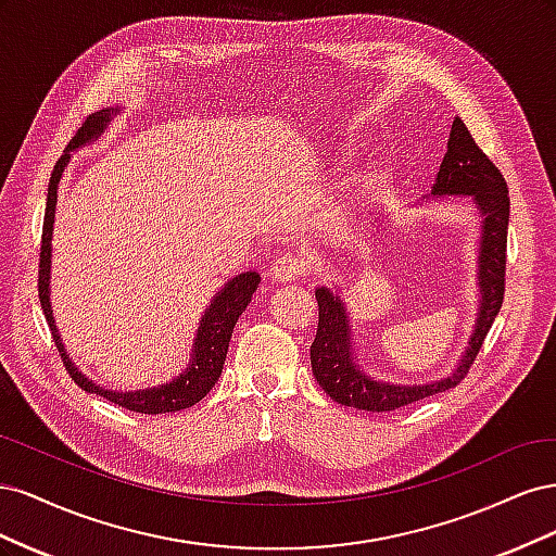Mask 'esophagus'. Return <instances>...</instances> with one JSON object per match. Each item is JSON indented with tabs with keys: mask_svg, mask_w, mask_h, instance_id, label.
I'll list each match as a JSON object with an SVG mask.
<instances>
[{
	"mask_svg": "<svg viewBox=\"0 0 556 556\" xmlns=\"http://www.w3.org/2000/svg\"><path fill=\"white\" fill-rule=\"evenodd\" d=\"M308 268V260L301 257V255H294V252H282V255H278L271 264V276L276 280H294L299 276H304Z\"/></svg>",
	"mask_w": 556,
	"mask_h": 556,
	"instance_id": "esophagus-1",
	"label": "esophagus"
}]
</instances>
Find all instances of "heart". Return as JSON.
Here are the masks:
<instances>
[{
  "instance_id": "b5f03b06",
  "label": "heart",
  "mask_w": 556,
  "mask_h": 556,
  "mask_svg": "<svg viewBox=\"0 0 556 556\" xmlns=\"http://www.w3.org/2000/svg\"><path fill=\"white\" fill-rule=\"evenodd\" d=\"M374 180H376V178H374V176H371V182H374Z\"/></svg>"
}]
</instances>
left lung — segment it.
Returning <instances> with one entry per match:
<instances>
[{"label": "left lung", "instance_id": "1", "mask_svg": "<svg viewBox=\"0 0 556 556\" xmlns=\"http://www.w3.org/2000/svg\"><path fill=\"white\" fill-rule=\"evenodd\" d=\"M431 194H459L470 197L478 204L482 220L480 241V292L482 304L478 313L476 331L464 357L452 376L431 384H390L374 380L359 371L352 357V341L348 329L345 306L339 296H333L327 288L315 290L317 299V333L311 345L313 376L319 387L341 406L357 410L387 413L408 406V403L422 401L427 396L441 394L450 387H457L473 366L478 352L484 343L486 331L492 329L501 311L503 294H506V248H508V217L510 197L508 185L498 166L486 157L480 146L470 137L462 117H454L447 139V153L443 157L439 178Z\"/></svg>", "mask_w": 556, "mask_h": 556}]
</instances>
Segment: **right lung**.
I'll return each instance as SVG.
<instances>
[{
  "mask_svg": "<svg viewBox=\"0 0 556 556\" xmlns=\"http://www.w3.org/2000/svg\"><path fill=\"white\" fill-rule=\"evenodd\" d=\"M117 111H121V109H104V111L92 113L88 121L78 127V131L74 134V139L70 141V146H66V150H76L78 146L88 143L94 137H99V134L104 131L106 123L111 121V115L117 113ZM66 160H70V155H62L55 164L53 174H50L46 215H43V231H41V252H39V301H41L46 323L50 327V333H53V341L58 345V352H60L64 368L70 371L72 380L80 387V390L104 396L106 401L115 403V406H123V408L134 410V413L160 415V413H174V410H182V408L194 406V403H199L213 390V384L217 382V378H220V374H223L233 325H237V319L241 317V313L250 304L252 292L257 290L260 274H255V271L241 274L233 280H229L225 285V290L217 292V296L213 299V304L208 306L204 317H201V327H199V333H197L194 350H192V362L188 366V371L180 374L169 384L153 387V390H143V392L123 394V392L102 390V387H97L92 380L83 376L78 368L72 364L70 355L64 352L60 333L55 329L53 311H50V299H48L50 237H53L58 182H60V176H62Z\"/></svg>",
  "mask_w": 556,
  "mask_h": 556,
  "instance_id": "right-lung-1",
  "label": "right lung"
}]
</instances>
